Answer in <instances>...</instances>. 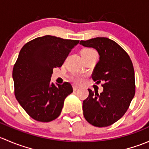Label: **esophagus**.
<instances>
[{"instance_id": "obj_1", "label": "esophagus", "mask_w": 149, "mask_h": 149, "mask_svg": "<svg viewBox=\"0 0 149 149\" xmlns=\"http://www.w3.org/2000/svg\"><path fill=\"white\" fill-rule=\"evenodd\" d=\"M73 91H76L77 89H79V87L78 86H73Z\"/></svg>"}]
</instances>
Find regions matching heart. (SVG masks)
I'll return each mask as SVG.
<instances>
[{"label":"heart","mask_w":149,"mask_h":149,"mask_svg":"<svg viewBox=\"0 0 149 149\" xmlns=\"http://www.w3.org/2000/svg\"><path fill=\"white\" fill-rule=\"evenodd\" d=\"M92 54H97L94 49H91V48H85L81 50V55H89ZM73 81L76 83H81V79L78 76H74L72 78Z\"/></svg>","instance_id":"obj_1"}]
</instances>
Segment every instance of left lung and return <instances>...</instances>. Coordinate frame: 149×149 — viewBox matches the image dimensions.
I'll list each match as a JSON object with an SVG mask.
<instances>
[{
    "label": "left lung",
    "instance_id": "left-lung-1",
    "mask_svg": "<svg viewBox=\"0 0 149 149\" xmlns=\"http://www.w3.org/2000/svg\"><path fill=\"white\" fill-rule=\"evenodd\" d=\"M80 45L97 50L100 61L91 78L97 83H104L100 94L88 89V98L83 102L84 116L92 125L107 127L125 115L135 96L133 63L127 52L107 37L81 40Z\"/></svg>",
    "mask_w": 149,
    "mask_h": 149
}]
</instances>
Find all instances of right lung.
Segmentation results:
<instances>
[{
    "label": "right lung",
    "instance_id": "right-lung-1",
    "mask_svg": "<svg viewBox=\"0 0 149 149\" xmlns=\"http://www.w3.org/2000/svg\"><path fill=\"white\" fill-rule=\"evenodd\" d=\"M79 40L46 35L29 42L13 68L16 98L34 120L50 122L61 113L64 100L73 92L70 84L51 82L53 68L62 66Z\"/></svg>",
    "mask_w": 149,
    "mask_h": 149
}]
</instances>
